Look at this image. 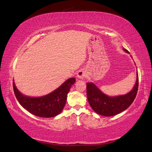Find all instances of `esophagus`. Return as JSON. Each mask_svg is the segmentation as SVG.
<instances>
[{
  "instance_id": "34e87169",
  "label": "esophagus",
  "mask_w": 152,
  "mask_h": 152,
  "mask_svg": "<svg viewBox=\"0 0 152 152\" xmlns=\"http://www.w3.org/2000/svg\"><path fill=\"white\" fill-rule=\"evenodd\" d=\"M86 71L83 69H81L77 72V77H78L79 79H83L84 77L86 76Z\"/></svg>"
}]
</instances>
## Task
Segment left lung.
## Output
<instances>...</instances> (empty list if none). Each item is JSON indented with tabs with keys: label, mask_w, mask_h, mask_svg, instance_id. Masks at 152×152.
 Wrapping results in <instances>:
<instances>
[{
	"label": "left lung",
	"mask_w": 152,
	"mask_h": 152,
	"mask_svg": "<svg viewBox=\"0 0 152 152\" xmlns=\"http://www.w3.org/2000/svg\"><path fill=\"white\" fill-rule=\"evenodd\" d=\"M126 52L129 53L125 48ZM139 87V76L137 72L135 86L129 93L117 96H109L98 89L93 83H87V96L88 102L93 110L100 115L111 116L126 110L135 100Z\"/></svg>",
	"instance_id": "1"
}]
</instances>
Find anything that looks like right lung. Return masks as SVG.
I'll return each instance as SVG.
<instances>
[{
	"instance_id": "obj_1",
	"label": "right lung",
	"mask_w": 152,
	"mask_h": 152,
	"mask_svg": "<svg viewBox=\"0 0 152 152\" xmlns=\"http://www.w3.org/2000/svg\"><path fill=\"white\" fill-rule=\"evenodd\" d=\"M76 82L75 77L66 80L52 93L41 97H30L23 94L13 82L14 93L22 106L30 113L44 118L54 117L64 108L70 88Z\"/></svg>"
}]
</instances>
